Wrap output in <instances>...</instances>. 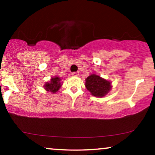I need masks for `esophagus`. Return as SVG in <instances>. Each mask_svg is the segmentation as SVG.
Wrapping results in <instances>:
<instances>
[{
    "instance_id": "1",
    "label": "esophagus",
    "mask_w": 155,
    "mask_h": 155,
    "mask_svg": "<svg viewBox=\"0 0 155 155\" xmlns=\"http://www.w3.org/2000/svg\"><path fill=\"white\" fill-rule=\"evenodd\" d=\"M72 76H79V72H73L72 73Z\"/></svg>"
}]
</instances>
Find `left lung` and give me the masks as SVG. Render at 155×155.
Returning <instances> with one entry per match:
<instances>
[{"label":"left lung","instance_id":"obj_1","mask_svg":"<svg viewBox=\"0 0 155 155\" xmlns=\"http://www.w3.org/2000/svg\"><path fill=\"white\" fill-rule=\"evenodd\" d=\"M86 88L95 97H104L111 90V83L99 76L92 74L86 79Z\"/></svg>","mask_w":155,"mask_h":155}]
</instances>
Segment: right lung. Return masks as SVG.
Instances as JSON below:
<instances>
[{
    "instance_id": "obj_1",
    "label": "right lung",
    "mask_w": 155,
    "mask_h": 155,
    "mask_svg": "<svg viewBox=\"0 0 155 155\" xmlns=\"http://www.w3.org/2000/svg\"><path fill=\"white\" fill-rule=\"evenodd\" d=\"M60 86H61V83H60V79L59 77L51 78L50 82H47L44 85V88L47 90V91H49L52 93L58 92L59 90Z\"/></svg>"
}]
</instances>
